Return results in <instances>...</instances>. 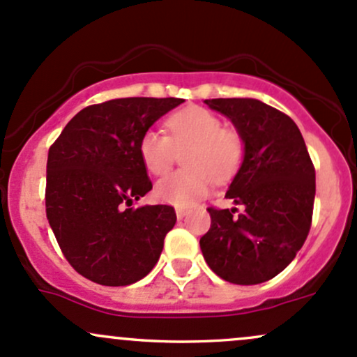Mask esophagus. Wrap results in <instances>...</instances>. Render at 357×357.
I'll return each mask as SVG.
<instances>
[{
  "label": "esophagus",
  "instance_id": "esophagus-1",
  "mask_svg": "<svg viewBox=\"0 0 357 357\" xmlns=\"http://www.w3.org/2000/svg\"><path fill=\"white\" fill-rule=\"evenodd\" d=\"M187 214H189V211H187V209L177 208V218H178V220H183V218H185Z\"/></svg>",
  "mask_w": 357,
  "mask_h": 357
}]
</instances>
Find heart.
<instances>
[{
    "label": "heart",
    "mask_w": 357,
    "mask_h": 357,
    "mask_svg": "<svg viewBox=\"0 0 357 357\" xmlns=\"http://www.w3.org/2000/svg\"><path fill=\"white\" fill-rule=\"evenodd\" d=\"M167 134L149 129L141 136L139 156L149 174L165 175L183 156L187 170L177 172L156 183L160 201L187 208L211 192L214 180L226 182L238 172L245 156L243 137L204 107H185L167 119Z\"/></svg>",
    "instance_id": "heart-1"
}]
</instances>
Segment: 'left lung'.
Returning a JSON list of instances; mask_svg holds the SVG:
<instances>
[{"instance_id":"obj_1","label":"left lung","mask_w":357,"mask_h":357,"mask_svg":"<svg viewBox=\"0 0 357 357\" xmlns=\"http://www.w3.org/2000/svg\"><path fill=\"white\" fill-rule=\"evenodd\" d=\"M231 119L245 156L226 197L238 208H208L201 250L211 271L233 284H260L291 264L312 228L315 167L300 129L281 110L255 98H213Z\"/></svg>"}]
</instances>
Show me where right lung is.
I'll use <instances>...</instances> for the list:
<instances>
[{"mask_svg":"<svg viewBox=\"0 0 357 357\" xmlns=\"http://www.w3.org/2000/svg\"><path fill=\"white\" fill-rule=\"evenodd\" d=\"M182 102L129 97L88 105L49 148L45 214L61 252L83 278L128 286L158 262L177 214L168 204L131 208L153 189L137 144Z\"/></svg>","mask_w":357,"mask_h":357,"instance_id":"add662e5","label":"right lung"}]
</instances>
